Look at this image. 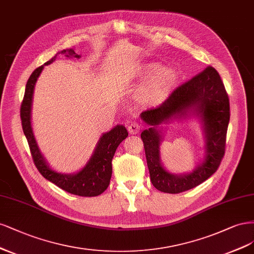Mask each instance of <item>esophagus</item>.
Returning a JSON list of instances; mask_svg holds the SVG:
<instances>
[{"label":"esophagus","mask_w":254,"mask_h":254,"mask_svg":"<svg viewBox=\"0 0 254 254\" xmlns=\"http://www.w3.org/2000/svg\"><path fill=\"white\" fill-rule=\"evenodd\" d=\"M127 130L129 134L135 135V134L139 133V130H140V126H139V124H137V122H132V124L128 126Z\"/></svg>","instance_id":"obj_1"}]
</instances>
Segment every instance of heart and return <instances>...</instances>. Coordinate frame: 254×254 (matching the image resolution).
I'll use <instances>...</instances> for the list:
<instances>
[{"label":"heart","instance_id":"obj_1","mask_svg":"<svg viewBox=\"0 0 254 254\" xmlns=\"http://www.w3.org/2000/svg\"><path fill=\"white\" fill-rule=\"evenodd\" d=\"M137 78L149 80L139 91V100L149 105H158L173 92L178 82V72L173 67H162L159 63L146 62L139 67Z\"/></svg>","mask_w":254,"mask_h":254}]
</instances>
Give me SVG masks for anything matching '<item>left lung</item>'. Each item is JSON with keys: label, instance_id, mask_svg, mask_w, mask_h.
<instances>
[{"label": "left lung", "instance_id": "1", "mask_svg": "<svg viewBox=\"0 0 254 254\" xmlns=\"http://www.w3.org/2000/svg\"><path fill=\"white\" fill-rule=\"evenodd\" d=\"M198 117L205 135V158L191 174L176 176L167 171L160 161L161 131L158 127L172 120ZM150 126L141 133L146 163L153 186L157 190L177 194L200 185L213 175L225 155L226 135L230 120V105L218 72L212 66L173 91L168 99L155 109L140 114Z\"/></svg>", "mask_w": 254, "mask_h": 254}]
</instances>
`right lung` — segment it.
<instances>
[{
	"label": "right lung",
	"instance_id": "right-lung-1",
	"mask_svg": "<svg viewBox=\"0 0 254 254\" xmlns=\"http://www.w3.org/2000/svg\"><path fill=\"white\" fill-rule=\"evenodd\" d=\"M58 55L67 57V58H80L81 57L80 55H77L73 50H63L53 57L50 61L44 63V65H41L40 67L36 68L31 73L26 83L25 94H24L21 104L23 132L26 136L35 165L44 178L70 194L85 196V197L98 196L108 189L112 177L113 157L118 145L127 137V130L124 126H116L110 132L104 133L100 137L92 157L89 158L85 167L75 174L59 173L48 166L42 153L39 150L36 138L32 133L30 121L31 104L35 85L41 71L43 70L45 65L53 63Z\"/></svg>",
	"mask_w": 254,
	"mask_h": 254
}]
</instances>
